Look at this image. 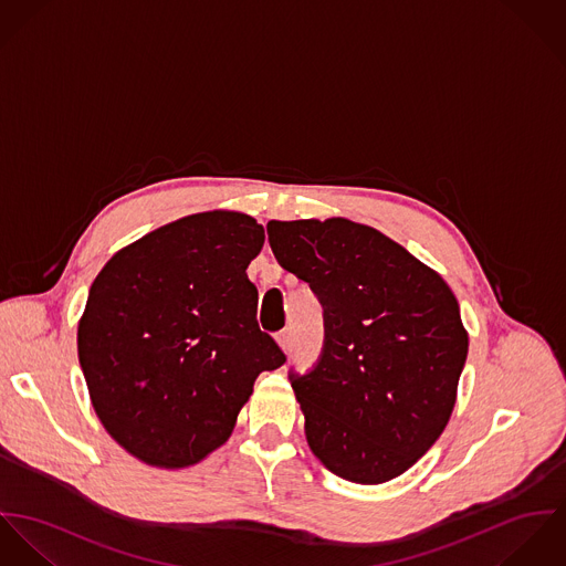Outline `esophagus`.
I'll list each match as a JSON object with an SVG mask.
<instances>
[{
  "instance_id": "esophagus-1",
  "label": "esophagus",
  "mask_w": 566,
  "mask_h": 566,
  "mask_svg": "<svg viewBox=\"0 0 566 566\" xmlns=\"http://www.w3.org/2000/svg\"><path fill=\"white\" fill-rule=\"evenodd\" d=\"M277 343H280V347H282L286 354H291V349H293V336H291V329H289V327L277 334Z\"/></svg>"
}]
</instances>
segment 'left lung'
<instances>
[{
  "label": "left lung",
  "instance_id": "left-lung-1",
  "mask_svg": "<svg viewBox=\"0 0 566 566\" xmlns=\"http://www.w3.org/2000/svg\"><path fill=\"white\" fill-rule=\"evenodd\" d=\"M280 266L323 308L313 369L289 371L314 455L338 478L381 484L442 434L469 336L437 271L347 219L269 221Z\"/></svg>",
  "mask_w": 566,
  "mask_h": 566
}]
</instances>
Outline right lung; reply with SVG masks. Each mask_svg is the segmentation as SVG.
<instances>
[{
    "instance_id": "1",
    "label": "right lung",
    "mask_w": 566,
    "mask_h": 566,
    "mask_svg": "<svg viewBox=\"0 0 566 566\" xmlns=\"http://www.w3.org/2000/svg\"><path fill=\"white\" fill-rule=\"evenodd\" d=\"M264 228L241 212H203L115 253L77 327L93 408L122 447L180 469L232 434L262 371L286 363L260 329L248 266Z\"/></svg>"
}]
</instances>
